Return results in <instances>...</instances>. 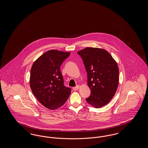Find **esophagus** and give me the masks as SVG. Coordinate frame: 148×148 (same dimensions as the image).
Here are the masks:
<instances>
[{
	"label": "esophagus",
	"instance_id": "34e87169",
	"mask_svg": "<svg viewBox=\"0 0 148 148\" xmlns=\"http://www.w3.org/2000/svg\"><path fill=\"white\" fill-rule=\"evenodd\" d=\"M79 85H77V86L73 87V90H74V91H76V90H77L79 89Z\"/></svg>",
	"mask_w": 148,
	"mask_h": 148
}]
</instances>
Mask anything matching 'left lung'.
<instances>
[{"label":"left lung","mask_w":148,"mask_h":148,"mask_svg":"<svg viewBox=\"0 0 148 148\" xmlns=\"http://www.w3.org/2000/svg\"><path fill=\"white\" fill-rule=\"evenodd\" d=\"M87 73L91 90L86 98L90 105L100 108L113 98L119 83V68L115 60L106 50L88 47L79 51Z\"/></svg>","instance_id":"left-lung-1"}]
</instances>
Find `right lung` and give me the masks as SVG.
Listing matches in <instances>:
<instances>
[{
  "label": "right lung",
  "instance_id": "right-lung-1",
  "mask_svg": "<svg viewBox=\"0 0 148 148\" xmlns=\"http://www.w3.org/2000/svg\"><path fill=\"white\" fill-rule=\"evenodd\" d=\"M71 53L50 50L38 58L33 64L30 86L36 98L45 108L54 110L64 104L71 92L64 84L60 71Z\"/></svg>",
  "mask_w": 148,
  "mask_h": 148
}]
</instances>
